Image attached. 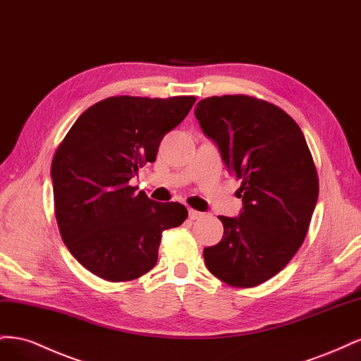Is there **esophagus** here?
I'll return each mask as SVG.
<instances>
[{
  "label": "esophagus",
  "instance_id": "obj_1",
  "mask_svg": "<svg viewBox=\"0 0 361 361\" xmlns=\"http://www.w3.org/2000/svg\"><path fill=\"white\" fill-rule=\"evenodd\" d=\"M203 216H204V214H203V212L190 209V218H191V220H200V218H203Z\"/></svg>",
  "mask_w": 361,
  "mask_h": 361
}]
</instances>
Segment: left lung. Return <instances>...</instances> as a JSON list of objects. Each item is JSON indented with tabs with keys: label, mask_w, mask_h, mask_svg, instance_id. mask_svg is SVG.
Returning a JSON list of instances; mask_svg holds the SVG:
<instances>
[{
	"label": "left lung",
	"mask_w": 361,
	"mask_h": 361,
	"mask_svg": "<svg viewBox=\"0 0 361 361\" xmlns=\"http://www.w3.org/2000/svg\"><path fill=\"white\" fill-rule=\"evenodd\" d=\"M200 128L241 180L239 216H218L221 241L203 250L212 274L253 288L285 268L307 235L319 180L302 130L281 108L245 94L212 96L194 110Z\"/></svg>",
	"instance_id": "left-lung-1"
}]
</instances>
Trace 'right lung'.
I'll return each instance as SVG.
<instances>
[{"label":"right lung","instance_id":"1","mask_svg":"<svg viewBox=\"0 0 361 361\" xmlns=\"http://www.w3.org/2000/svg\"><path fill=\"white\" fill-rule=\"evenodd\" d=\"M194 96H113L76 118L51 166L63 243L80 264L108 281L138 279L157 265L162 232L188 216L129 182L157 159L161 140L187 117Z\"/></svg>","mask_w":361,"mask_h":361}]
</instances>
